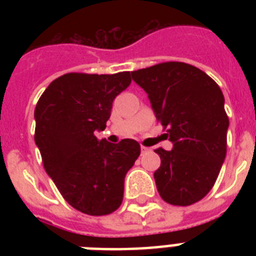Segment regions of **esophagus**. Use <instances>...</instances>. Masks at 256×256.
<instances>
[{
  "label": "esophagus",
  "instance_id": "34e87169",
  "mask_svg": "<svg viewBox=\"0 0 256 256\" xmlns=\"http://www.w3.org/2000/svg\"><path fill=\"white\" fill-rule=\"evenodd\" d=\"M140 152H150V148H146V146H140Z\"/></svg>",
  "mask_w": 256,
  "mask_h": 256
}]
</instances>
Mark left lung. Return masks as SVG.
<instances>
[{"label":"left lung","mask_w":256,"mask_h":256,"mask_svg":"<svg viewBox=\"0 0 256 256\" xmlns=\"http://www.w3.org/2000/svg\"><path fill=\"white\" fill-rule=\"evenodd\" d=\"M148 94L156 120L174 148H156L160 168L154 172L160 198L190 206L204 198L218 178L227 152L228 116L218 84L184 62H162L132 72Z\"/></svg>","instance_id":"8db88e82"}]
</instances>
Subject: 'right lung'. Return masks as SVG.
Segmentation results:
<instances>
[{"label":"right lung","mask_w":256,"mask_h":256,"mask_svg":"<svg viewBox=\"0 0 256 256\" xmlns=\"http://www.w3.org/2000/svg\"><path fill=\"white\" fill-rule=\"evenodd\" d=\"M132 84L130 72L68 73L54 80L36 106L34 140L45 171L66 202L92 216L112 214L124 199V175L140 154V144L98 140L112 100Z\"/></svg>","instance_id":"1"}]
</instances>
